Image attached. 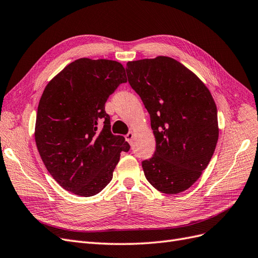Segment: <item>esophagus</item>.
<instances>
[{"label": "esophagus", "instance_id": "34e87169", "mask_svg": "<svg viewBox=\"0 0 258 258\" xmlns=\"http://www.w3.org/2000/svg\"><path fill=\"white\" fill-rule=\"evenodd\" d=\"M134 136H135V134H134V131H129L128 134L126 135V140L128 142H131V140H132V138H134Z\"/></svg>", "mask_w": 258, "mask_h": 258}]
</instances>
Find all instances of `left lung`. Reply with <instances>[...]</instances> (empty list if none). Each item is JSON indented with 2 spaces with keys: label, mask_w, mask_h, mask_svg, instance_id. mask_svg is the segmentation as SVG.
Returning <instances> with one entry per match:
<instances>
[{
  "label": "left lung",
  "mask_w": 258,
  "mask_h": 258,
  "mask_svg": "<svg viewBox=\"0 0 258 258\" xmlns=\"http://www.w3.org/2000/svg\"><path fill=\"white\" fill-rule=\"evenodd\" d=\"M126 71L151 116L156 140L153 157L142 161L146 179L163 194L188 189L208 167L218 140L211 92L170 57L130 61Z\"/></svg>",
  "instance_id": "left-lung-1"
}]
</instances>
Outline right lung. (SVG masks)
Wrapping results in <instances>:
<instances>
[{"label":"right lung","instance_id":"right-lung-1","mask_svg":"<svg viewBox=\"0 0 258 258\" xmlns=\"http://www.w3.org/2000/svg\"><path fill=\"white\" fill-rule=\"evenodd\" d=\"M126 82L119 62L81 58L45 87L35 143L46 169L66 190L95 196L111 182L120 153L129 151L124 138L112 134L105 112L108 97Z\"/></svg>","mask_w":258,"mask_h":258}]
</instances>
